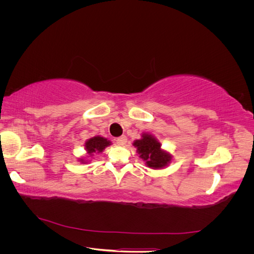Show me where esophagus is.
Wrapping results in <instances>:
<instances>
[{
  "mask_svg": "<svg viewBox=\"0 0 254 254\" xmlns=\"http://www.w3.org/2000/svg\"><path fill=\"white\" fill-rule=\"evenodd\" d=\"M115 141H117V144L119 146H124L127 143V136L126 135H122V136L118 137V139L115 140Z\"/></svg>",
  "mask_w": 254,
  "mask_h": 254,
  "instance_id": "1",
  "label": "esophagus"
}]
</instances>
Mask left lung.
<instances>
[{
	"label": "left lung",
	"instance_id": "left-lung-1",
	"mask_svg": "<svg viewBox=\"0 0 254 254\" xmlns=\"http://www.w3.org/2000/svg\"><path fill=\"white\" fill-rule=\"evenodd\" d=\"M133 146L146 166L152 170L164 168L171 163L172 155L161 148V143L152 134L143 133L140 140L133 142Z\"/></svg>",
	"mask_w": 254,
	"mask_h": 254
}]
</instances>
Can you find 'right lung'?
<instances>
[{
  "instance_id": "add662e5",
  "label": "right lung",
  "mask_w": 254,
  "mask_h": 254,
  "mask_svg": "<svg viewBox=\"0 0 254 254\" xmlns=\"http://www.w3.org/2000/svg\"><path fill=\"white\" fill-rule=\"evenodd\" d=\"M109 145H111V142L109 140H107L106 137L97 135L91 137V139L86 141V143H84V149H86L88 155L92 157L94 153L103 152L104 149L106 147H108ZM79 161L81 163H87V160H84L82 158H80Z\"/></svg>"
}]
</instances>
